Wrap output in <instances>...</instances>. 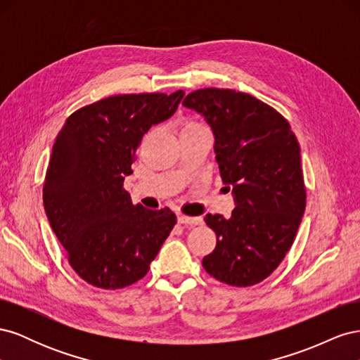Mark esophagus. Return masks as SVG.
<instances>
[{
	"label": "esophagus",
	"mask_w": 360,
	"mask_h": 360,
	"mask_svg": "<svg viewBox=\"0 0 360 360\" xmlns=\"http://www.w3.org/2000/svg\"><path fill=\"white\" fill-rule=\"evenodd\" d=\"M177 221H179V224H183V225H191V226L202 224V219H201V217H192V216H184V214H179V216H177Z\"/></svg>",
	"instance_id": "1"
}]
</instances>
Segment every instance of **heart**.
<instances>
[{
  "label": "heart",
  "mask_w": 360,
  "mask_h": 360,
  "mask_svg": "<svg viewBox=\"0 0 360 360\" xmlns=\"http://www.w3.org/2000/svg\"><path fill=\"white\" fill-rule=\"evenodd\" d=\"M193 127H200V124H197V123H188L183 129H193Z\"/></svg>",
  "instance_id": "b5f03b06"
}]
</instances>
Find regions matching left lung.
Returning <instances> with one entry per match:
<instances>
[{
  "mask_svg": "<svg viewBox=\"0 0 360 360\" xmlns=\"http://www.w3.org/2000/svg\"><path fill=\"white\" fill-rule=\"evenodd\" d=\"M183 105L210 124L221 177L236 201L230 217H204L216 248L202 267L224 284L255 285L284 259L304 213L297 138L276 110L246 93L202 89Z\"/></svg>",
  "mask_w": 360,
  "mask_h": 360,
  "instance_id": "1",
  "label": "left lung"
}]
</instances>
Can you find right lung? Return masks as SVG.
Here are the masks:
<instances>
[{"label": "right lung", "instance_id": "1", "mask_svg": "<svg viewBox=\"0 0 360 360\" xmlns=\"http://www.w3.org/2000/svg\"><path fill=\"white\" fill-rule=\"evenodd\" d=\"M184 91L118 94L75 111L52 147L43 205L69 264L85 282L117 290L144 278L176 225L168 207L134 205L123 188L147 130Z\"/></svg>", "mask_w": 360, "mask_h": 360}]
</instances>
